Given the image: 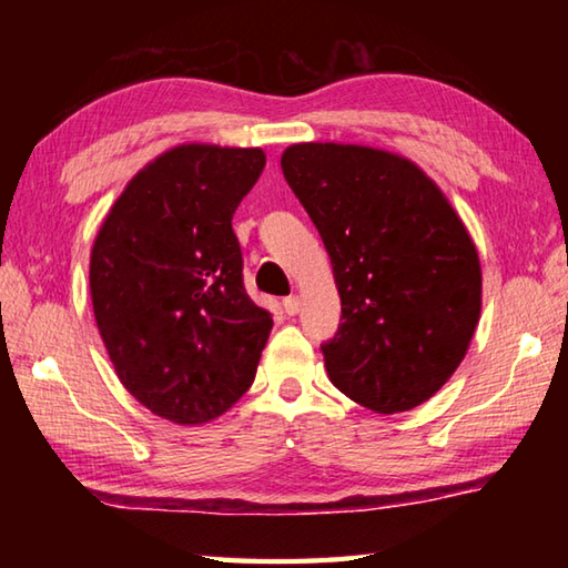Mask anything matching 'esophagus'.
Listing matches in <instances>:
<instances>
[{"mask_svg":"<svg viewBox=\"0 0 568 568\" xmlns=\"http://www.w3.org/2000/svg\"><path fill=\"white\" fill-rule=\"evenodd\" d=\"M283 307H285L287 315H297V313H301V307H303V301L297 295H291V297H285V301H283Z\"/></svg>","mask_w":568,"mask_h":568,"instance_id":"34e87169","label":"esophagus"}]
</instances>
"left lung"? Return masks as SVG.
Here are the masks:
<instances>
[{
  "mask_svg": "<svg viewBox=\"0 0 568 568\" xmlns=\"http://www.w3.org/2000/svg\"><path fill=\"white\" fill-rule=\"evenodd\" d=\"M281 168L341 295L343 323L321 345L331 383L386 416L426 403L480 318V261L464 220L416 162L388 150L297 142Z\"/></svg>",
  "mask_w": 568,
  "mask_h": 568,
  "instance_id": "left-lung-1",
  "label": "left lung"
}]
</instances>
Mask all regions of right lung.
Returning a JSON list of instances; mask_svg holds the SVG:
<instances>
[{
	"mask_svg": "<svg viewBox=\"0 0 568 568\" xmlns=\"http://www.w3.org/2000/svg\"><path fill=\"white\" fill-rule=\"evenodd\" d=\"M263 168L261 148H172L128 182L94 237L90 293L114 373L178 426L243 398L273 328L245 293L233 233Z\"/></svg>",
	"mask_w": 568,
	"mask_h": 568,
	"instance_id": "obj_1",
	"label": "right lung"
}]
</instances>
